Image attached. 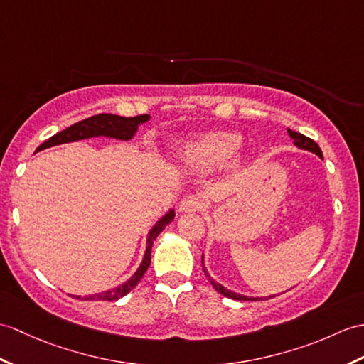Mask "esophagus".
I'll return each instance as SVG.
<instances>
[{
  "mask_svg": "<svg viewBox=\"0 0 364 364\" xmlns=\"http://www.w3.org/2000/svg\"><path fill=\"white\" fill-rule=\"evenodd\" d=\"M201 208H203V200L200 197L188 196L180 201L178 210L183 214H191V213H197V210H200Z\"/></svg>",
  "mask_w": 364,
  "mask_h": 364,
  "instance_id": "esophagus-1",
  "label": "esophagus"
}]
</instances>
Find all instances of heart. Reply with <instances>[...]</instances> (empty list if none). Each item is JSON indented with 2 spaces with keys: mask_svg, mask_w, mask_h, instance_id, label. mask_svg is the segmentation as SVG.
<instances>
[{
  "mask_svg": "<svg viewBox=\"0 0 364 364\" xmlns=\"http://www.w3.org/2000/svg\"><path fill=\"white\" fill-rule=\"evenodd\" d=\"M242 144V136L234 132H210L181 144L178 164L193 172L210 171L225 164Z\"/></svg>",
  "mask_w": 364,
  "mask_h": 364,
  "instance_id": "obj_1",
  "label": "heart"
}]
</instances>
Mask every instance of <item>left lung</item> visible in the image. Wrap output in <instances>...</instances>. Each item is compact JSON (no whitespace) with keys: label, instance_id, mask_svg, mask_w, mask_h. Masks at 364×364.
Segmentation results:
<instances>
[{"label":"left lung","instance_id":"8db88e82","mask_svg":"<svg viewBox=\"0 0 364 364\" xmlns=\"http://www.w3.org/2000/svg\"><path fill=\"white\" fill-rule=\"evenodd\" d=\"M287 133H289V136L293 139V146H294V147H298V149H301V150L311 151V154H315V155H318L321 159H323V151H321L319 146H318V144H316L314 139L304 136V134L293 132V130H290V129H287ZM201 267H203V272H205L206 277L209 279V282L213 284L214 289H215L218 293H220V294H223V296L230 298V299H235V301H265V299H272V298L276 296V294H269V296H264V298H262V296H260V298H252V296H245V294L235 293V291H232V290H230V289H226V287H223L222 284H218V282L215 281V279L208 273V269H206V267H205V255H201Z\"/></svg>","mask_w":364,"mask_h":364}]
</instances>
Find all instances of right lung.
Masks as SVG:
<instances>
[{"mask_svg":"<svg viewBox=\"0 0 364 364\" xmlns=\"http://www.w3.org/2000/svg\"><path fill=\"white\" fill-rule=\"evenodd\" d=\"M149 121H150V114H142L136 117H122L117 114H97V116L88 117L85 121L73 124L63 132L55 133L54 136H50L48 141L41 144L36 151L60 146V144L75 142V141L90 139V138H100V136L125 142V141L133 139L134 134H136L139 129V125L146 124ZM173 217H175V210L171 208L164 215L158 218L154 226L150 228V231L147 232V237H146V251H144L141 264L136 268V272L127 279L125 282H122L117 287H113V289L109 290H104L95 294H87V296H77V294H74V298L82 299V301H117L119 298L125 296L127 293H130L134 287L138 285L141 277L150 267L151 247H154L155 239L163 232L164 228L173 220Z\"/></svg>","mask_w":364,"mask_h":364,"instance_id":"obj_1","label":"right lung"}]
</instances>
